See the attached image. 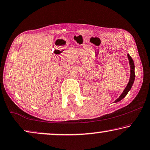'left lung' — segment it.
<instances>
[{"label":"left lung","mask_w":150,"mask_h":150,"mask_svg":"<svg viewBox=\"0 0 150 150\" xmlns=\"http://www.w3.org/2000/svg\"><path fill=\"white\" fill-rule=\"evenodd\" d=\"M128 60H129V64L130 66V79L129 81H128V83L126 86V87L124 90L122 92V94L120 96L119 98H117V99L115 100V103L119 102L120 100H121L122 98H124V97L126 96V94H128V92H129V90L131 89L132 84L134 83V78H135V73H134V62L133 60H132L131 57L129 54H128Z\"/></svg>","instance_id":"left-lung-1"}]
</instances>
